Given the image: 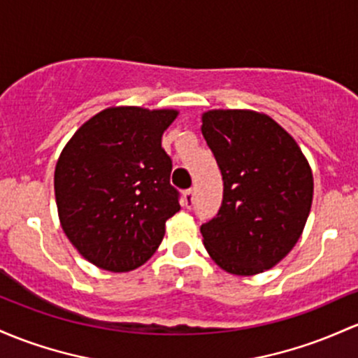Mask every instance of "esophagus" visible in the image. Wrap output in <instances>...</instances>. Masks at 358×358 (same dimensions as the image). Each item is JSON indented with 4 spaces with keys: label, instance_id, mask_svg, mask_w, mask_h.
I'll return each mask as SVG.
<instances>
[{
    "label": "esophagus",
    "instance_id": "34e87169",
    "mask_svg": "<svg viewBox=\"0 0 358 358\" xmlns=\"http://www.w3.org/2000/svg\"><path fill=\"white\" fill-rule=\"evenodd\" d=\"M195 202V190L194 188H188V190L183 192V206L187 207V209H190L192 206H194Z\"/></svg>",
    "mask_w": 358,
    "mask_h": 358
}]
</instances>
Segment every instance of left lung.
I'll use <instances>...</instances> for the list:
<instances>
[{"instance_id":"8db88e82","label":"left lung","mask_w":358,"mask_h":358,"mask_svg":"<svg viewBox=\"0 0 358 358\" xmlns=\"http://www.w3.org/2000/svg\"><path fill=\"white\" fill-rule=\"evenodd\" d=\"M202 134L221 170L219 212L200 226L203 246L226 272L277 265L301 238L313 202L308 161L277 122L251 110H210Z\"/></svg>"}]
</instances>
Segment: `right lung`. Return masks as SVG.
Listing matches in <instances>:
<instances>
[{
    "instance_id": "1",
    "label": "right lung",
    "mask_w": 358,
    "mask_h": 358,
    "mask_svg": "<svg viewBox=\"0 0 358 358\" xmlns=\"http://www.w3.org/2000/svg\"><path fill=\"white\" fill-rule=\"evenodd\" d=\"M176 110L115 107L85 122L54 173L59 219L88 262L131 272L158 250L164 224L180 210L171 158L161 136Z\"/></svg>"
}]
</instances>
